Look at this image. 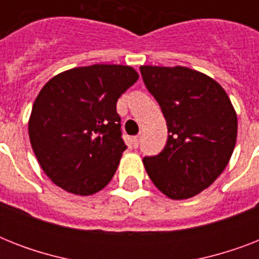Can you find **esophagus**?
Returning <instances> with one entry per match:
<instances>
[{
  "mask_svg": "<svg viewBox=\"0 0 259 259\" xmlns=\"http://www.w3.org/2000/svg\"><path fill=\"white\" fill-rule=\"evenodd\" d=\"M140 140H141V138H140V136H136V137L132 138V145H133L134 148H137L138 144H140Z\"/></svg>",
  "mask_w": 259,
  "mask_h": 259,
  "instance_id": "esophagus-1",
  "label": "esophagus"
}]
</instances>
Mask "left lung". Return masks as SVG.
<instances>
[{
	"instance_id": "8db88e82",
	"label": "left lung",
	"mask_w": 259,
	"mask_h": 259,
	"mask_svg": "<svg viewBox=\"0 0 259 259\" xmlns=\"http://www.w3.org/2000/svg\"><path fill=\"white\" fill-rule=\"evenodd\" d=\"M146 89L168 126L161 153L145 157L153 184L173 200L196 196L229 164L238 133L237 113L225 89L188 67L141 66Z\"/></svg>"
}]
</instances>
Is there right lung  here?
<instances>
[{"label":"right lung","mask_w":259,"mask_h":259,"mask_svg":"<svg viewBox=\"0 0 259 259\" xmlns=\"http://www.w3.org/2000/svg\"><path fill=\"white\" fill-rule=\"evenodd\" d=\"M137 79L133 67L94 64L55 75L40 90L28 132L54 184L79 196L109 184L126 149L117 101Z\"/></svg>","instance_id":"right-lung-1"}]
</instances>
